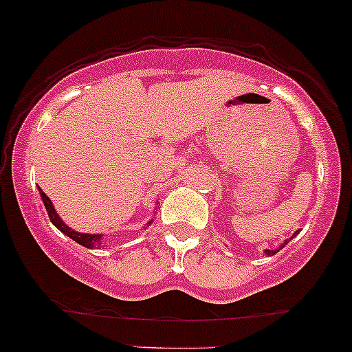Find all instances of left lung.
<instances>
[{"instance_id":"left-lung-1","label":"left lung","mask_w":352,"mask_h":352,"mask_svg":"<svg viewBox=\"0 0 352 352\" xmlns=\"http://www.w3.org/2000/svg\"><path fill=\"white\" fill-rule=\"evenodd\" d=\"M296 235H297V232L292 234V237H296ZM292 237H291V239H292ZM287 242H289V241H285L284 244H280V245H279V249H274V250H270V249H265V250H264V254H265V256H274V254H277V252H279V250L283 249V247L287 245Z\"/></svg>"}]
</instances>
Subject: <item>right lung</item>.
<instances>
[{
  "mask_svg": "<svg viewBox=\"0 0 352 352\" xmlns=\"http://www.w3.org/2000/svg\"><path fill=\"white\" fill-rule=\"evenodd\" d=\"M40 195H41V200H43V204H45L46 212H48L50 220H52V223L56 227L58 230H60V232L68 235L72 241H75L76 244L87 247V249H95V247L103 245V234H83V232H76V230H73L72 227L67 226V223L60 219V215L56 214L55 207H53V202L50 200V197H46V194H43V190H41V188H40ZM153 220H148V222H146V226H150Z\"/></svg>",
  "mask_w": 352,
  "mask_h": 352,
  "instance_id": "1",
  "label": "right lung"
}]
</instances>
